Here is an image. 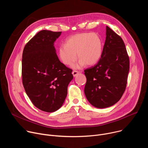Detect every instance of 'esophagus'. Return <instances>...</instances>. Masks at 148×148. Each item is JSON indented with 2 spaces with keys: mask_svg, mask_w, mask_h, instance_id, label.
Segmentation results:
<instances>
[{
  "mask_svg": "<svg viewBox=\"0 0 148 148\" xmlns=\"http://www.w3.org/2000/svg\"><path fill=\"white\" fill-rule=\"evenodd\" d=\"M72 74H73V76H74V77H76V76L79 74V71L74 70V71H73Z\"/></svg>",
  "mask_w": 148,
  "mask_h": 148,
  "instance_id": "obj_1",
  "label": "esophagus"
}]
</instances>
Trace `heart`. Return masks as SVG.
Wrapping results in <instances>:
<instances>
[{
	"label": "heart",
	"mask_w": 148,
	"mask_h": 148,
	"mask_svg": "<svg viewBox=\"0 0 148 148\" xmlns=\"http://www.w3.org/2000/svg\"><path fill=\"white\" fill-rule=\"evenodd\" d=\"M102 41L100 36L94 33H77L69 38L66 44L58 48V56L62 63L71 66L77 59L78 63L73 66L80 69L86 64L92 66L99 60L102 53Z\"/></svg>",
	"instance_id": "1"
}]
</instances>
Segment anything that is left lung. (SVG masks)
<instances>
[{
    "label": "left lung",
    "mask_w": 148,
    "mask_h": 148,
    "mask_svg": "<svg viewBox=\"0 0 148 148\" xmlns=\"http://www.w3.org/2000/svg\"><path fill=\"white\" fill-rule=\"evenodd\" d=\"M130 58L122 38L106 27L102 56L94 66L84 70L87 82L84 93L94 107L105 108L116 103L127 84Z\"/></svg>",
    "instance_id": "obj_1"
}]
</instances>
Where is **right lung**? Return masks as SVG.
<instances>
[{"label": "right lung", "instance_id": "1", "mask_svg": "<svg viewBox=\"0 0 148 148\" xmlns=\"http://www.w3.org/2000/svg\"><path fill=\"white\" fill-rule=\"evenodd\" d=\"M61 32L43 30L24 47L22 82L33 104L39 110L53 112L63 104L73 79L72 70L59 60L54 43Z\"/></svg>", "mask_w": 148, "mask_h": 148}]
</instances>
